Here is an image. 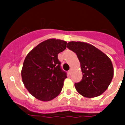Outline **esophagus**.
Returning a JSON list of instances; mask_svg holds the SVG:
<instances>
[{
	"mask_svg": "<svg viewBox=\"0 0 125 125\" xmlns=\"http://www.w3.org/2000/svg\"><path fill=\"white\" fill-rule=\"evenodd\" d=\"M72 69H70V70H69V74H72Z\"/></svg>",
	"mask_w": 125,
	"mask_h": 125,
	"instance_id": "1",
	"label": "esophagus"
}]
</instances>
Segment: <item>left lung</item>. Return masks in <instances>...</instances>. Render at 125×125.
Returning a JSON list of instances; mask_svg holds the SVG:
<instances>
[{
	"label": "left lung",
	"instance_id": "1",
	"mask_svg": "<svg viewBox=\"0 0 125 125\" xmlns=\"http://www.w3.org/2000/svg\"><path fill=\"white\" fill-rule=\"evenodd\" d=\"M67 48L76 53L81 63L83 78L74 84L77 92L88 98L102 94L114 75L109 58L92 44L83 42H70Z\"/></svg>",
	"mask_w": 125,
	"mask_h": 125
}]
</instances>
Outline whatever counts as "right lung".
Here are the masks:
<instances>
[{"mask_svg":"<svg viewBox=\"0 0 125 125\" xmlns=\"http://www.w3.org/2000/svg\"><path fill=\"white\" fill-rule=\"evenodd\" d=\"M67 48V42L50 39L42 42L27 54L21 70L25 88L34 97L50 101L62 90L67 73L61 68L58 54Z\"/></svg>","mask_w":125,"mask_h":125,"instance_id":"obj_1","label":"right lung"}]
</instances>
